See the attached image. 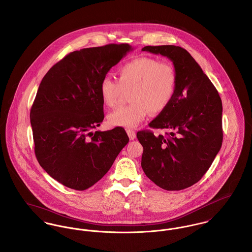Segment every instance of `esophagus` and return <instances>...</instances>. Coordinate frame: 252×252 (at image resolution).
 I'll return each instance as SVG.
<instances>
[{
    "label": "esophagus",
    "mask_w": 252,
    "mask_h": 252,
    "mask_svg": "<svg viewBox=\"0 0 252 252\" xmlns=\"http://www.w3.org/2000/svg\"><path fill=\"white\" fill-rule=\"evenodd\" d=\"M126 133H127V135L129 137V139L130 140H134L136 138V133L134 130H131V129H127L126 130Z\"/></svg>",
    "instance_id": "esophagus-1"
}]
</instances>
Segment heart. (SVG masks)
<instances>
[{"label":"heart","mask_w":252,"mask_h":252,"mask_svg":"<svg viewBox=\"0 0 252 252\" xmlns=\"http://www.w3.org/2000/svg\"><path fill=\"white\" fill-rule=\"evenodd\" d=\"M118 81L105 77L99 84L102 102L113 107L124 91H128L130 103L112 111L107 121L112 126L133 128L150 111L159 114L173 101L177 90V73L169 61L149 57L134 58L122 65L117 72Z\"/></svg>","instance_id":"heart-1"}]
</instances>
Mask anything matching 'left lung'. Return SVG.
Returning a JSON list of instances; mask_svg holds the SVG:
<instances>
[{
    "instance_id": "obj_1",
    "label": "left lung",
    "mask_w": 252,
    "mask_h": 252,
    "mask_svg": "<svg viewBox=\"0 0 252 252\" xmlns=\"http://www.w3.org/2000/svg\"><path fill=\"white\" fill-rule=\"evenodd\" d=\"M142 51L170 58L177 73V90L168 108L149 126L166 129L137 132L144 148L146 175L167 191L186 189L208 171L222 144V104L213 83L193 57L174 45L146 46Z\"/></svg>"
}]
</instances>
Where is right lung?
Returning a JSON list of instances; mask_svg holds the SVG:
<instances>
[{"mask_svg":"<svg viewBox=\"0 0 252 252\" xmlns=\"http://www.w3.org/2000/svg\"><path fill=\"white\" fill-rule=\"evenodd\" d=\"M132 48L108 44L70 53L45 75L31 109L34 152L40 166L62 185L83 191L103 177L129 138L100 126L99 84Z\"/></svg>","mask_w":252,"mask_h":252,"instance_id":"1","label":"right lung"}]
</instances>
